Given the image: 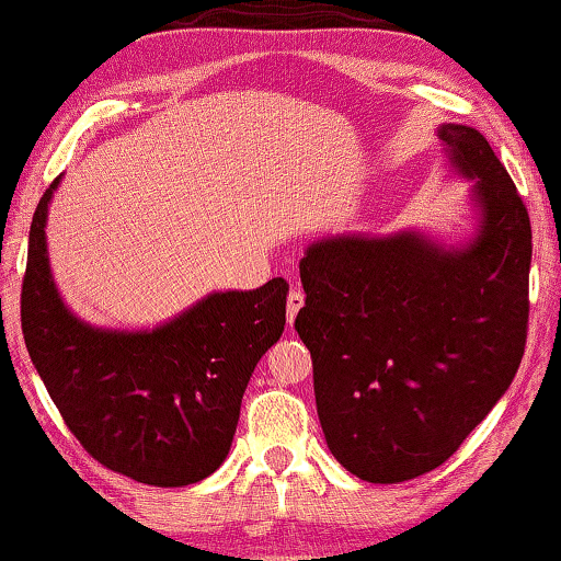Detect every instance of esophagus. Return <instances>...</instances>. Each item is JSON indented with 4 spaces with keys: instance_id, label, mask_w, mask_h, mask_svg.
Segmentation results:
<instances>
[{
    "instance_id": "34e87169",
    "label": "esophagus",
    "mask_w": 561,
    "mask_h": 561,
    "mask_svg": "<svg viewBox=\"0 0 561 561\" xmlns=\"http://www.w3.org/2000/svg\"><path fill=\"white\" fill-rule=\"evenodd\" d=\"M302 305H305L302 289L291 287V289H289V297H287V322H289V324L295 322V317H297L299 309H302Z\"/></svg>"
}]
</instances>
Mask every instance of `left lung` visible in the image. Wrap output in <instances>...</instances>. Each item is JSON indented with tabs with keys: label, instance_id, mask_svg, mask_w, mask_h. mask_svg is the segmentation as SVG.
I'll list each match as a JSON object with an SVG mask.
<instances>
[{
	"label": "left lung",
	"instance_id": "left-lung-1",
	"mask_svg": "<svg viewBox=\"0 0 561 561\" xmlns=\"http://www.w3.org/2000/svg\"><path fill=\"white\" fill-rule=\"evenodd\" d=\"M473 179L466 247L423 233L314 241L299 262L295 330L312 355L332 456L357 479L400 483L448 461L512 386L529 324V211L489 140L438 128Z\"/></svg>",
	"mask_w": 561,
	"mask_h": 561
}]
</instances>
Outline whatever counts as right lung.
<instances>
[{"mask_svg": "<svg viewBox=\"0 0 561 561\" xmlns=\"http://www.w3.org/2000/svg\"><path fill=\"white\" fill-rule=\"evenodd\" d=\"M39 198L22 282V334L67 428L98 463L148 486H188L227 458L256 363L284 332L289 284L214 291L156 330L121 332L65 307Z\"/></svg>", "mask_w": 561, "mask_h": 561, "instance_id": "add662e5", "label": "right lung"}]
</instances>
